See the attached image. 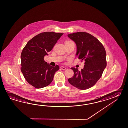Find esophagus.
<instances>
[{"label":"esophagus","mask_w":128,"mask_h":128,"mask_svg":"<svg viewBox=\"0 0 128 128\" xmlns=\"http://www.w3.org/2000/svg\"><path fill=\"white\" fill-rule=\"evenodd\" d=\"M60 69H61V70H66V68L65 67H64V66H61L60 67Z\"/></svg>","instance_id":"34e87169"}]
</instances>
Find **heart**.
Returning a JSON list of instances; mask_svg holds the SVG:
<instances>
[{"instance_id": "b5f03b06", "label": "heart", "mask_w": 128, "mask_h": 128, "mask_svg": "<svg viewBox=\"0 0 128 128\" xmlns=\"http://www.w3.org/2000/svg\"><path fill=\"white\" fill-rule=\"evenodd\" d=\"M68 42H69V41H68Z\"/></svg>"}]
</instances>
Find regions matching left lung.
Listing matches in <instances>:
<instances>
[{"label":"left lung","instance_id":"1","mask_svg":"<svg viewBox=\"0 0 128 128\" xmlns=\"http://www.w3.org/2000/svg\"><path fill=\"white\" fill-rule=\"evenodd\" d=\"M68 36L76 44V55L78 59L85 62L80 71L74 67L71 68L74 76L68 81L80 90L90 88L100 78L107 66L105 49L98 40L87 32L71 33Z\"/></svg>","mask_w":128,"mask_h":128}]
</instances>
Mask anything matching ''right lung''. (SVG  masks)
<instances>
[{"mask_svg":"<svg viewBox=\"0 0 128 128\" xmlns=\"http://www.w3.org/2000/svg\"><path fill=\"white\" fill-rule=\"evenodd\" d=\"M63 33L47 32L40 33L29 40L21 54V70L24 78L36 88H42L52 82L59 66H52L44 56L52 50Z\"/></svg>","mask_w":128,"mask_h":128,"instance_id":"obj_1","label":"right lung"}]
</instances>
